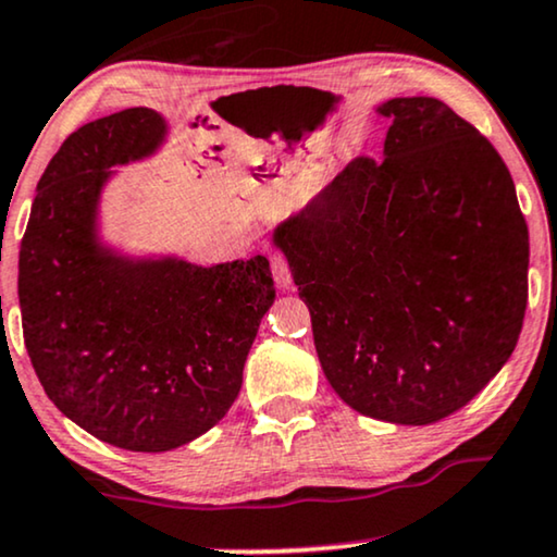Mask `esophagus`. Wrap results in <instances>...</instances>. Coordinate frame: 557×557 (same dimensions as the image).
Segmentation results:
<instances>
[{
  "mask_svg": "<svg viewBox=\"0 0 557 557\" xmlns=\"http://www.w3.org/2000/svg\"><path fill=\"white\" fill-rule=\"evenodd\" d=\"M272 274H274V283H277V287H283V290H287V287L293 285L290 267H287V259L283 255L272 257Z\"/></svg>",
  "mask_w": 557,
  "mask_h": 557,
  "instance_id": "34e87169",
  "label": "esophagus"
}]
</instances>
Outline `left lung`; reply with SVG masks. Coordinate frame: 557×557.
<instances>
[{"label": "left lung", "instance_id": "1", "mask_svg": "<svg viewBox=\"0 0 557 557\" xmlns=\"http://www.w3.org/2000/svg\"><path fill=\"white\" fill-rule=\"evenodd\" d=\"M383 161H349L274 228L331 388L424 426L481 393L517 347L530 231L498 151L434 97H393Z\"/></svg>", "mask_w": 557, "mask_h": 557}]
</instances>
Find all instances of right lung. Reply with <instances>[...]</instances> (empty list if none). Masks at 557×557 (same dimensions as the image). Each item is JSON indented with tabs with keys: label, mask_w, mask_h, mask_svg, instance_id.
I'll return each instance as SVG.
<instances>
[{
	"label": "right lung",
	"mask_w": 557,
	"mask_h": 557,
	"mask_svg": "<svg viewBox=\"0 0 557 557\" xmlns=\"http://www.w3.org/2000/svg\"><path fill=\"white\" fill-rule=\"evenodd\" d=\"M157 110L82 125L38 182L17 295L30 362L55 408L131 453H166L226 417L262 315L274 302L267 257L200 267L128 257L100 238L112 166L164 146Z\"/></svg>",
	"instance_id": "right-lung-1"
}]
</instances>
